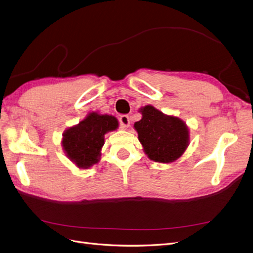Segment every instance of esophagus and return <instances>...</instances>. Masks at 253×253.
Segmentation results:
<instances>
[{"instance_id":"1","label":"esophagus","mask_w":253,"mask_h":253,"mask_svg":"<svg viewBox=\"0 0 253 253\" xmlns=\"http://www.w3.org/2000/svg\"><path fill=\"white\" fill-rule=\"evenodd\" d=\"M120 125L122 129H127L130 126V120L129 117L124 115V116H121L120 118Z\"/></svg>"}]
</instances>
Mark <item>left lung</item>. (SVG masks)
<instances>
[{
  "label": "left lung",
  "mask_w": 253,
  "mask_h": 253,
  "mask_svg": "<svg viewBox=\"0 0 253 253\" xmlns=\"http://www.w3.org/2000/svg\"><path fill=\"white\" fill-rule=\"evenodd\" d=\"M138 111L142 119L133 127L146 155L161 164L173 163L182 156L190 145V129L184 121L166 115L152 105Z\"/></svg>",
  "instance_id": "obj_1"
}]
</instances>
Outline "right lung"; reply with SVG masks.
Wrapping results in <instances>:
<instances>
[{"mask_svg":"<svg viewBox=\"0 0 253 253\" xmlns=\"http://www.w3.org/2000/svg\"><path fill=\"white\" fill-rule=\"evenodd\" d=\"M118 128L116 117L90 111L77 125L64 130L61 139L63 152L80 170H87L100 162L105 134Z\"/></svg>","mask_w":253,"mask_h":253,"instance_id":"add662e5","label":"right lung"}]
</instances>
